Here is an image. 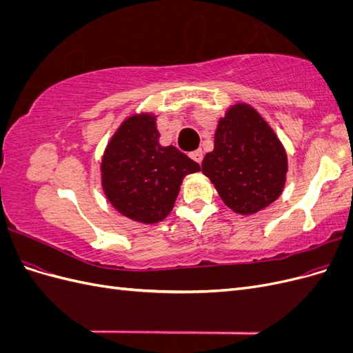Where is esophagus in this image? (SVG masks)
<instances>
[{"label": "esophagus", "instance_id": "obj_1", "mask_svg": "<svg viewBox=\"0 0 353 353\" xmlns=\"http://www.w3.org/2000/svg\"><path fill=\"white\" fill-rule=\"evenodd\" d=\"M190 157L194 160V162H197L199 165L201 163V160H203V152L201 150H196V152H193L190 154Z\"/></svg>", "mask_w": 353, "mask_h": 353}]
</instances>
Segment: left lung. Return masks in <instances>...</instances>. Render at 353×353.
<instances>
[{"instance_id": "left-lung-1", "label": "left lung", "mask_w": 353, "mask_h": 353, "mask_svg": "<svg viewBox=\"0 0 353 353\" xmlns=\"http://www.w3.org/2000/svg\"><path fill=\"white\" fill-rule=\"evenodd\" d=\"M201 172L230 209L252 215L280 197L287 154L258 112L236 104L219 121L215 147L203 159Z\"/></svg>"}]
</instances>
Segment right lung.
Listing matches in <instances>:
<instances>
[{"label": "right lung", "instance_id": "1", "mask_svg": "<svg viewBox=\"0 0 353 353\" xmlns=\"http://www.w3.org/2000/svg\"><path fill=\"white\" fill-rule=\"evenodd\" d=\"M200 165L174 145L159 144L153 114L128 117L112 137L101 162L105 197L123 216L143 223L165 219L185 175Z\"/></svg>", "mask_w": 353, "mask_h": 353}]
</instances>
